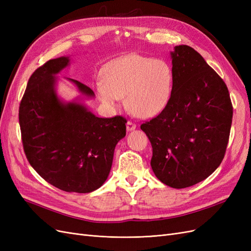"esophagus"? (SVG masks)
I'll list each match as a JSON object with an SVG mask.
<instances>
[{
  "instance_id": "esophagus-1",
  "label": "esophagus",
  "mask_w": 251,
  "mask_h": 251,
  "mask_svg": "<svg viewBox=\"0 0 251 251\" xmlns=\"http://www.w3.org/2000/svg\"><path fill=\"white\" fill-rule=\"evenodd\" d=\"M135 128H136V125L134 123H132V121L128 120L126 123V131L130 132V131L135 130Z\"/></svg>"
}]
</instances>
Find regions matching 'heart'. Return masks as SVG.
Masks as SVG:
<instances>
[{
  "mask_svg": "<svg viewBox=\"0 0 251 251\" xmlns=\"http://www.w3.org/2000/svg\"><path fill=\"white\" fill-rule=\"evenodd\" d=\"M103 79L95 83L98 98L115 107L126 96V105L138 117L156 116L168 104L172 93L173 73L163 60L130 54L113 60L104 68Z\"/></svg>",
  "mask_w": 251,
  "mask_h": 251,
  "instance_id": "1",
  "label": "heart"
}]
</instances>
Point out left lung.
Masks as SVG:
<instances>
[{
    "instance_id": "left-lung-1",
    "label": "left lung",
    "mask_w": 251,
    "mask_h": 251,
    "mask_svg": "<svg viewBox=\"0 0 251 251\" xmlns=\"http://www.w3.org/2000/svg\"><path fill=\"white\" fill-rule=\"evenodd\" d=\"M173 88L160 114L140 126L162 183L184 188L199 183L221 164L228 143L232 104L218 73L192 47L171 52Z\"/></svg>"
}]
</instances>
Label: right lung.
I'll return each instance as SVG.
<instances>
[{
  "label": "right lung",
  "mask_w": 251,
  "mask_h": 251,
  "mask_svg": "<svg viewBox=\"0 0 251 251\" xmlns=\"http://www.w3.org/2000/svg\"><path fill=\"white\" fill-rule=\"evenodd\" d=\"M69 57L50 59L30 76L19 121L22 142L30 165L48 183L68 193L86 194L107 180L117 142L126 136L123 116L100 118L78 102H64L55 91V75ZM70 80L89 97L94 92Z\"/></svg>",
  "instance_id": "1"
}]
</instances>
